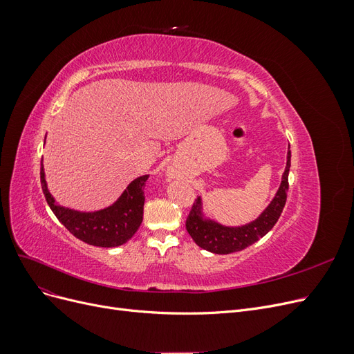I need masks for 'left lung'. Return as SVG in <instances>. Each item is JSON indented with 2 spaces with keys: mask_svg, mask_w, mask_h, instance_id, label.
Returning <instances> with one entry per match:
<instances>
[{
  "mask_svg": "<svg viewBox=\"0 0 354 354\" xmlns=\"http://www.w3.org/2000/svg\"><path fill=\"white\" fill-rule=\"evenodd\" d=\"M289 168H291V149L288 147L286 167L276 195L259 217L250 223L242 224V226H224V224L207 217L205 212H203L202 198L198 196L186 220V229L192 239L202 250H207L212 254H230L242 251L246 246L261 239L264 234L273 229L285 207Z\"/></svg>",
  "mask_w": 354,
  "mask_h": 354,
  "instance_id": "8db88e82",
  "label": "left lung"
}]
</instances>
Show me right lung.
Listing matches in <instances>:
<instances>
[{
    "label": "right lung",
    "instance_id": "add662e5",
    "mask_svg": "<svg viewBox=\"0 0 354 354\" xmlns=\"http://www.w3.org/2000/svg\"><path fill=\"white\" fill-rule=\"evenodd\" d=\"M146 176L137 177L125 187L112 205L99 211H77L68 207H62L50 194L46 181L44 165L41 160V186L44 192L46 201L57 220L65 226L75 238L80 241L102 246V248H113L130 241L134 233L140 227L143 221L145 205V186Z\"/></svg>",
    "mask_w": 354,
    "mask_h": 354
}]
</instances>
